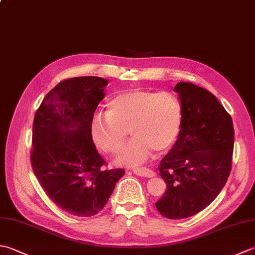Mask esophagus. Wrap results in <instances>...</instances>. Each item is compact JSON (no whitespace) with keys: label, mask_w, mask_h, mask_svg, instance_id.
I'll list each match as a JSON object with an SVG mask.
<instances>
[{"label":"esophagus","mask_w":255,"mask_h":255,"mask_svg":"<svg viewBox=\"0 0 255 255\" xmlns=\"http://www.w3.org/2000/svg\"><path fill=\"white\" fill-rule=\"evenodd\" d=\"M132 173H133V174H137V175L143 176V177H153V176H155L154 171L150 170V169H145V167H143V169H133Z\"/></svg>","instance_id":"34e87169"}]
</instances>
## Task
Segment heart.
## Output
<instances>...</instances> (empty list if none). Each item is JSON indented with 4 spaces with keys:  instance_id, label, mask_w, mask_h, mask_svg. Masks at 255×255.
Wrapping results in <instances>:
<instances>
[{
    "instance_id": "1",
    "label": "heart",
    "mask_w": 255,
    "mask_h": 255,
    "mask_svg": "<svg viewBox=\"0 0 255 255\" xmlns=\"http://www.w3.org/2000/svg\"><path fill=\"white\" fill-rule=\"evenodd\" d=\"M182 106L169 92L129 90L115 95L107 103L106 113H96L90 123V134L96 147L116 153L127 137L132 138L116 156V164L138 166L152 151L163 153L180 134Z\"/></svg>"
}]
</instances>
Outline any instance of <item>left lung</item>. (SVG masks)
Returning a JSON list of instances; mask_svg holds the SVG:
<instances>
[{
	"label": "left lung",
	"instance_id": "obj_1",
	"mask_svg": "<svg viewBox=\"0 0 255 255\" xmlns=\"http://www.w3.org/2000/svg\"><path fill=\"white\" fill-rule=\"evenodd\" d=\"M182 106L176 142L160 162L166 191L155 207L169 219L199 213L228 180L234 152L232 119L213 93L188 82L175 85Z\"/></svg>",
	"mask_w": 255,
	"mask_h": 255
}]
</instances>
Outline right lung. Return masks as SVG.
<instances>
[{"label": "right lung", "instance_id": "add662e5", "mask_svg": "<svg viewBox=\"0 0 255 255\" xmlns=\"http://www.w3.org/2000/svg\"><path fill=\"white\" fill-rule=\"evenodd\" d=\"M106 79L79 77L57 84L35 114L32 170L58 207L79 217L101 211L125 171L102 170L90 123L105 97Z\"/></svg>", "mask_w": 255, "mask_h": 255}]
</instances>
